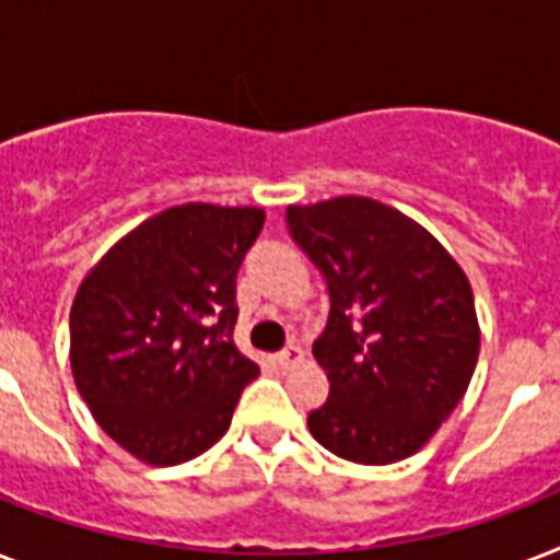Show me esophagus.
Wrapping results in <instances>:
<instances>
[{"instance_id": "obj_1", "label": "esophagus", "mask_w": 560, "mask_h": 560, "mask_svg": "<svg viewBox=\"0 0 560 560\" xmlns=\"http://www.w3.org/2000/svg\"><path fill=\"white\" fill-rule=\"evenodd\" d=\"M299 360H302V349H299L296 342H290V346H284V349L276 354V363H279L281 369H290V366H296Z\"/></svg>"}]
</instances>
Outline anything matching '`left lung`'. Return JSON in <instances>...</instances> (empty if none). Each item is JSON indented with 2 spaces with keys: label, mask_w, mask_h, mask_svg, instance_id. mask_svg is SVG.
<instances>
[{
  "label": "left lung",
  "mask_w": 560,
  "mask_h": 560,
  "mask_svg": "<svg viewBox=\"0 0 560 560\" xmlns=\"http://www.w3.org/2000/svg\"><path fill=\"white\" fill-rule=\"evenodd\" d=\"M284 218L331 299L314 342L331 389L307 416L311 435L358 465L407 459L456 409L477 366L468 276L424 226L369 197L288 206Z\"/></svg>",
  "instance_id": "obj_1"
}]
</instances>
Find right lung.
Returning <instances> with one entry per match:
<instances>
[{"instance_id":"1","label":"right lung","mask_w":560,"mask_h":560,"mask_svg":"<svg viewBox=\"0 0 560 560\" xmlns=\"http://www.w3.org/2000/svg\"><path fill=\"white\" fill-rule=\"evenodd\" d=\"M261 226L253 206H174L139 223L81 281L69 314L74 386L136 459L179 465L229 430L258 374L232 331L237 270Z\"/></svg>"}]
</instances>
